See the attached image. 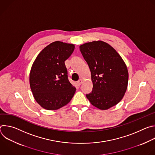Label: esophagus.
<instances>
[{
	"label": "esophagus",
	"instance_id": "34e87169",
	"mask_svg": "<svg viewBox=\"0 0 155 155\" xmlns=\"http://www.w3.org/2000/svg\"><path fill=\"white\" fill-rule=\"evenodd\" d=\"M82 82H83V80H82V79H80V80H78L77 81V84L78 86H80V85H81V84L82 83Z\"/></svg>",
	"mask_w": 155,
	"mask_h": 155
}]
</instances>
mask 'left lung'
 Masks as SVG:
<instances>
[{"instance_id": "8db88e82", "label": "left lung", "mask_w": 155, "mask_h": 155, "mask_svg": "<svg viewBox=\"0 0 155 155\" xmlns=\"http://www.w3.org/2000/svg\"><path fill=\"white\" fill-rule=\"evenodd\" d=\"M80 50L90 68L93 84L91 93L86 95L87 99L101 110L117 105L126 93L129 77L120 55L100 40L86 43Z\"/></svg>"}]
</instances>
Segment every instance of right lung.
<instances>
[{"instance_id":"add662e5","label":"right lung","mask_w":155,"mask_h":155,"mask_svg":"<svg viewBox=\"0 0 155 155\" xmlns=\"http://www.w3.org/2000/svg\"><path fill=\"white\" fill-rule=\"evenodd\" d=\"M73 44L56 41L38 54L29 75L33 96L43 108L54 110L68 104L76 88L68 79L65 61L72 54Z\"/></svg>"}]
</instances>
